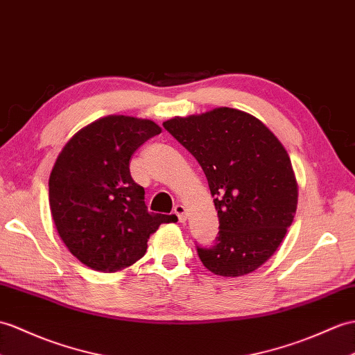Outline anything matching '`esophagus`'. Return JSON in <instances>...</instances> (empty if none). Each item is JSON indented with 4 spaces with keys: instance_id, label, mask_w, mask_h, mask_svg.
I'll return each mask as SVG.
<instances>
[{
    "instance_id": "esophagus-1",
    "label": "esophagus",
    "mask_w": 355,
    "mask_h": 355,
    "mask_svg": "<svg viewBox=\"0 0 355 355\" xmlns=\"http://www.w3.org/2000/svg\"><path fill=\"white\" fill-rule=\"evenodd\" d=\"M174 213L177 215V218H178L180 222H184V220L187 219V210H186L184 205L177 204L175 207H174Z\"/></svg>"
}]
</instances>
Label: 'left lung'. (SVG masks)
<instances>
[{
    "label": "left lung",
    "mask_w": 355,
    "mask_h": 355,
    "mask_svg": "<svg viewBox=\"0 0 355 355\" xmlns=\"http://www.w3.org/2000/svg\"><path fill=\"white\" fill-rule=\"evenodd\" d=\"M163 127L201 164L218 210L216 243L196 246L202 265L222 277L251 274L282 245L298 205L286 148L260 119L230 107Z\"/></svg>",
    "instance_id": "obj_1"
}]
</instances>
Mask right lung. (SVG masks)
<instances>
[{
    "instance_id": "obj_1",
    "label": "right lung",
    "mask_w": 355,
    "mask_h": 355,
    "mask_svg": "<svg viewBox=\"0 0 355 355\" xmlns=\"http://www.w3.org/2000/svg\"><path fill=\"white\" fill-rule=\"evenodd\" d=\"M162 128L109 114L73 135L49 175V209L63 243L87 268L118 272L144 257L148 239L175 215L150 213L130 159Z\"/></svg>"
}]
</instances>
